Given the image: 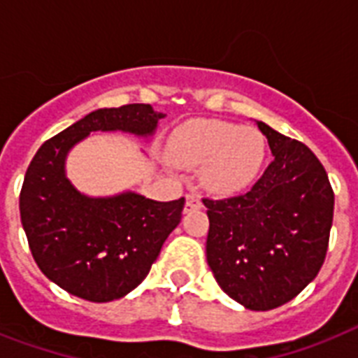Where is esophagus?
I'll list each match as a JSON object with an SVG mask.
<instances>
[{"label":"esophagus","mask_w":358,"mask_h":358,"mask_svg":"<svg viewBox=\"0 0 358 358\" xmlns=\"http://www.w3.org/2000/svg\"><path fill=\"white\" fill-rule=\"evenodd\" d=\"M201 196L196 195V193H189V195H185V212H191V210H196V208H201Z\"/></svg>","instance_id":"esophagus-1"}]
</instances>
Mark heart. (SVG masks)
<instances>
[{
    "instance_id": "1",
    "label": "heart",
    "mask_w": 358,
    "mask_h": 358,
    "mask_svg": "<svg viewBox=\"0 0 358 358\" xmlns=\"http://www.w3.org/2000/svg\"><path fill=\"white\" fill-rule=\"evenodd\" d=\"M266 139L255 128L221 120L184 124L173 135L169 154L182 167H202V185L217 195L249 187L266 162Z\"/></svg>"
}]
</instances>
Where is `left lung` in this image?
<instances>
[{
    "instance_id": "obj_1",
    "label": "left lung",
    "mask_w": 358,
    "mask_h": 358,
    "mask_svg": "<svg viewBox=\"0 0 358 358\" xmlns=\"http://www.w3.org/2000/svg\"><path fill=\"white\" fill-rule=\"evenodd\" d=\"M275 156L247 193L202 199L208 266L224 294L249 310L292 301L320 273L333 227L325 169L301 141L258 122Z\"/></svg>"
}]
</instances>
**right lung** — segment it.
Masks as SVG:
<instances>
[{
    "label": "right lung",
    "mask_w": 358,
    "mask_h": 358,
    "mask_svg": "<svg viewBox=\"0 0 358 358\" xmlns=\"http://www.w3.org/2000/svg\"><path fill=\"white\" fill-rule=\"evenodd\" d=\"M163 117L148 103L96 109L48 139L31 159L20 191L22 227L36 266L64 292L92 303L120 299L145 280L178 227L184 196H87L64 174L66 154L91 131L148 137Z\"/></svg>",
    "instance_id": "1"
}]
</instances>
